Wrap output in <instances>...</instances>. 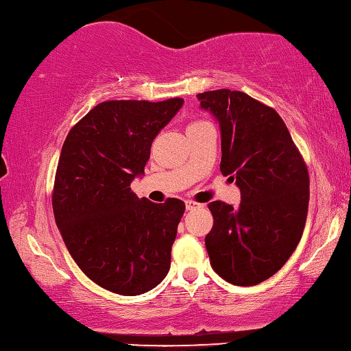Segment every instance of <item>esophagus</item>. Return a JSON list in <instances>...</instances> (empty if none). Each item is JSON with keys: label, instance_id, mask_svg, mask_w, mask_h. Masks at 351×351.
<instances>
[{"label": "esophagus", "instance_id": "obj_1", "mask_svg": "<svg viewBox=\"0 0 351 351\" xmlns=\"http://www.w3.org/2000/svg\"><path fill=\"white\" fill-rule=\"evenodd\" d=\"M198 208H203L202 203H197V202H192V199H189L186 202V209L187 210H193V209H198Z\"/></svg>", "mask_w": 351, "mask_h": 351}]
</instances>
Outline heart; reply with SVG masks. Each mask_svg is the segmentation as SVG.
Listing matches in <instances>:
<instances>
[{
    "mask_svg": "<svg viewBox=\"0 0 351 351\" xmlns=\"http://www.w3.org/2000/svg\"><path fill=\"white\" fill-rule=\"evenodd\" d=\"M204 123H208V121H206V120H192L191 123H189L187 130H191V128H197V126H199V125H204Z\"/></svg>",
    "mask_w": 351,
    "mask_h": 351,
    "instance_id": "heart-1",
    "label": "heart"
}]
</instances>
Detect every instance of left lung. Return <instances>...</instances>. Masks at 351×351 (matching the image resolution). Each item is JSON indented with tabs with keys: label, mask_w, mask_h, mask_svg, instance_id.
I'll list each match as a JSON object with an SVG mask.
<instances>
[{
	"label": "left lung",
	"mask_w": 351,
	"mask_h": 351,
	"mask_svg": "<svg viewBox=\"0 0 351 351\" xmlns=\"http://www.w3.org/2000/svg\"><path fill=\"white\" fill-rule=\"evenodd\" d=\"M198 99L220 123L221 173L241 189L237 208L209 203L210 265L231 285L256 286L286 264L302 239L308 167L274 108L230 88L198 93Z\"/></svg>",
	"instance_id": "1"
}]
</instances>
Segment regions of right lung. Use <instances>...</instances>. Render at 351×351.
I'll use <instances>...</instances> for the list:
<instances>
[{"label":"right lung","instance_id":"obj_1","mask_svg":"<svg viewBox=\"0 0 351 351\" xmlns=\"http://www.w3.org/2000/svg\"><path fill=\"white\" fill-rule=\"evenodd\" d=\"M182 103L178 97L99 103L71 128L59 156L56 223L77 267L120 295L152 291L170 270L186 204L137 198L131 181L143 173L154 137Z\"/></svg>","mask_w":351,"mask_h":351}]
</instances>
